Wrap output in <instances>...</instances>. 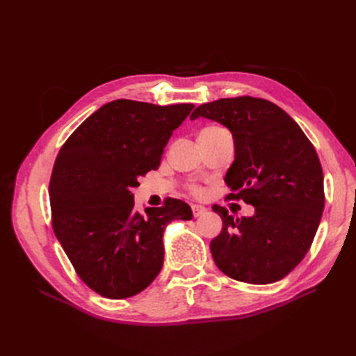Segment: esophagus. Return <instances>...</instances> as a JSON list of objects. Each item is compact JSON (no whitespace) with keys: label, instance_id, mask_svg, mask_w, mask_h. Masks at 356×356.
Listing matches in <instances>:
<instances>
[{"label":"esophagus","instance_id":"34e87169","mask_svg":"<svg viewBox=\"0 0 356 356\" xmlns=\"http://www.w3.org/2000/svg\"><path fill=\"white\" fill-rule=\"evenodd\" d=\"M191 211H193V215H195V217H200V215H203L208 209L202 207V204H191Z\"/></svg>","mask_w":356,"mask_h":356}]
</instances>
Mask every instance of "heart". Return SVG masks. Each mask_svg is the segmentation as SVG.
I'll list each match as a JSON object with an SVG mask.
<instances>
[{
    "label": "heart",
    "mask_w": 356,
    "mask_h": 356,
    "mask_svg": "<svg viewBox=\"0 0 356 356\" xmlns=\"http://www.w3.org/2000/svg\"><path fill=\"white\" fill-rule=\"evenodd\" d=\"M212 129H218V127H208V129H204V131H212ZM204 131H202V132H204ZM193 193H196V195H200L202 190L195 186V187H193Z\"/></svg>",
    "instance_id": "heart-1"
}]
</instances>
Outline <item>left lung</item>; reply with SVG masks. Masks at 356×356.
Wrapping results in <instances>:
<instances>
[{
  "instance_id": "8db88e82",
  "label": "left lung",
  "mask_w": 356,
  "mask_h": 356,
  "mask_svg": "<svg viewBox=\"0 0 356 356\" xmlns=\"http://www.w3.org/2000/svg\"><path fill=\"white\" fill-rule=\"evenodd\" d=\"M227 127L234 160L224 182L230 199L252 204V217L234 218L213 207L222 230L211 252L220 270L246 284L281 281L303 260L324 211L321 161L300 126L277 105L241 96L199 105L190 115Z\"/></svg>"
}]
</instances>
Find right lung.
<instances>
[{
	"mask_svg": "<svg viewBox=\"0 0 356 356\" xmlns=\"http://www.w3.org/2000/svg\"><path fill=\"white\" fill-rule=\"evenodd\" d=\"M193 108L111 101L75 129L56 157L53 230L81 281L106 298L132 297L152 284L163 266L168 224L193 218L178 199L139 213L132 195Z\"/></svg>",
	"mask_w": 356,
	"mask_h": 356,
	"instance_id": "right-lung-1",
	"label": "right lung"
}]
</instances>
